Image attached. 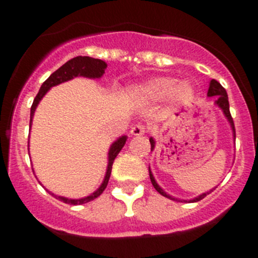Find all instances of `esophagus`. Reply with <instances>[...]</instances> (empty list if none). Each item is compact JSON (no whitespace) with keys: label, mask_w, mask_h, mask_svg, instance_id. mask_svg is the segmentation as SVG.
<instances>
[{"label":"esophagus","mask_w":258,"mask_h":258,"mask_svg":"<svg viewBox=\"0 0 258 258\" xmlns=\"http://www.w3.org/2000/svg\"><path fill=\"white\" fill-rule=\"evenodd\" d=\"M131 133H132V136H137V137L143 136V134L146 133V126L142 124L134 125V126L131 129Z\"/></svg>","instance_id":"1"}]
</instances>
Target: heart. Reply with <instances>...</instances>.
I'll return each mask as SVG.
<instances>
[{
    "label": "heart",
    "mask_w": 258,
    "mask_h": 258,
    "mask_svg": "<svg viewBox=\"0 0 258 258\" xmlns=\"http://www.w3.org/2000/svg\"><path fill=\"white\" fill-rule=\"evenodd\" d=\"M140 94L151 99H163L172 95L179 103H187L192 99L194 89L187 83H177L172 77H154L138 88Z\"/></svg>",
    "instance_id": "heart-1"
}]
</instances>
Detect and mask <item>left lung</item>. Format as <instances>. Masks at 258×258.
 I'll return each mask as SVG.
<instances>
[{
  "label": "left lung",
  "instance_id": "1",
  "mask_svg": "<svg viewBox=\"0 0 258 258\" xmlns=\"http://www.w3.org/2000/svg\"><path fill=\"white\" fill-rule=\"evenodd\" d=\"M208 97H216V101H214V104H217L218 107H220L221 109H222V112L223 115L226 116L227 118V121L230 122V125H231V129L232 132H234V137H235V126H234V121H232V117H231V113H230V106H229V98H227V93L226 90H225V88H223L222 85H221L218 81H216V80H211V84H209V89H208ZM150 143H151V151L154 150L155 147V141L154 138H150ZM150 169V168H149ZM150 179H151V183L152 186L155 187V190L157 191L159 194H161L163 197L168 198V199L170 200H178V199H175V198L170 197V195H168V194L165 192V191L163 190V188L159 186V184L156 183V181H155L154 178V175H152L151 170H150ZM212 191L211 190L209 192H204L202 194V195H199L198 198H195V199L190 200L191 203H195V202H199V200L204 199V198L208 195V194H211ZM179 202H186V200H179Z\"/></svg>",
  "mask_w": 258,
  "mask_h": 258
}]
</instances>
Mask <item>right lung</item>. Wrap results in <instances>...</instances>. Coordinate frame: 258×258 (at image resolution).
I'll return each instance as SVG.
<instances>
[{
  "mask_svg": "<svg viewBox=\"0 0 258 258\" xmlns=\"http://www.w3.org/2000/svg\"><path fill=\"white\" fill-rule=\"evenodd\" d=\"M106 68H107L106 61L101 60V59H94V58H90V56H76V58L71 59V60H68L67 63H64V64L61 66L60 68H58L55 72H52V74L49 76V79H47L46 81L41 85L40 92L37 93L35 101H33V103H32L31 121H29V126L32 125V118H33V115H35L36 107H37V104L40 103L42 97L46 94L47 90H49L50 88L59 85V84L64 83V81H68V80L74 79V77H77V76L89 77V79H99V77L103 76L104 70H106ZM125 142H126V136H122L111 145L108 151V165H107V172H106V175H104V179L103 182H102L101 186H99V188H98L97 191H94L92 195L83 198V199H68V198L56 197V195H54V194L51 192L50 194H51L52 197H55L56 199L60 200V202L67 203V204H71V206H80V204H85V203L94 200L95 198L99 197V195L104 191V188L107 187L109 175H111V170H112L113 160H115V157L117 156L118 152L121 151Z\"/></svg>",
  "mask_w": 258,
  "mask_h": 258,
  "instance_id": "right-lung-1",
  "label": "right lung"
}]
</instances>
